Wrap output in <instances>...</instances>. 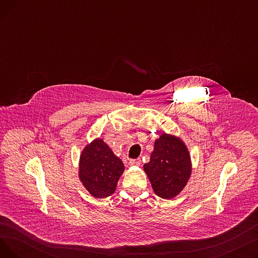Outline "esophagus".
Masks as SVG:
<instances>
[{
  "instance_id": "esophagus-1",
  "label": "esophagus",
  "mask_w": 258,
  "mask_h": 258,
  "mask_svg": "<svg viewBox=\"0 0 258 258\" xmlns=\"http://www.w3.org/2000/svg\"><path fill=\"white\" fill-rule=\"evenodd\" d=\"M141 164V160L137 159V160H131L130 161V165L131 166H139Z\"/></svg>"
}]
</instances>
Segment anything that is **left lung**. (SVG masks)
Returning <instances> with one entry per match:
<instances>
[{
  "instance_id": "8db88e82",
  "label": "left lung",
  "mask_w": 258,
  "mask_h": 258,
  "mask_svg": "<svg viewBox=\"0 0 258 258\" xmlns=\"http://www.w3.org/2000/svg\"><path fill=\"white\" fill-rule=\"evenodd\" d=\"M155 194L165 200L177 197L190 179V154L182 139L163 133L155 141L151 160L144 164Z\"/></svg>"
}]
</instances>
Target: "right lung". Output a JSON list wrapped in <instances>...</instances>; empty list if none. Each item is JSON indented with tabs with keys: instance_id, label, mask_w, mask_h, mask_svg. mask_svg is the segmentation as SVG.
Here are the masks:
<instances>
[{
	"instance_id": "obj_1",
	"label": "right lung",
	"mask_w": 258,
	"mask_h": 258,
	"mask_svg": "<svg viewBox=\"0 0 258 258\" xmlns=\"http://www.w3.org/2000/svg\"><path fill=\"white\" fill-rule=\"evenodd\" d=\"M124 171V164L100 138L86 145L79 158V180L94 198L110 197Z\"/></svg>"
}]
</instances>
